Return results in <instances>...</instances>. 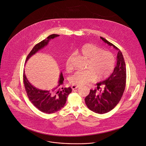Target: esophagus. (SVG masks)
Masks as SVG:
<instances>
[{
  "instance_id": "34e87169",
  "label": "esophagus",
  "mask_w": 146,
  "mask_h": 146,
  "mask_svg": "<svg viewBox=\"0 0 146 146\" xmlns=\"http://www.w3.org/2000/svg\"><path fill=\"white\" fill-rule=\"evenodd\" d=\"M79 88V86H78V85H72V89H73V90H74V89H77V88Z\"/></svg>"
}]
</instances>
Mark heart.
Listing matches in <instances>:
<instances>
[{"instance_id":"1","label":"heart","mask_w":146,"mask_h":146,"mask_svg":"<svg viewBox=\"0 0 146 146\" xmlns=\"http://www.w3.org/2000/svg\"><path fill=\"white\" fill-rule=\"evenodd\" d=\"M76 53L88 58L84 71H77L69 78L70 83L73 85H82L95 79L98 81L107 78L112 73L116 60L113 54L92 43H85L76 50ZM72 56L69 55L65 59V68L67 71L72 70Z\"/></svg>"}]
</instances>
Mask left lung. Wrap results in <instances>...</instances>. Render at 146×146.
Instances as JSON below:
<instances>
[{
	"label": "left lung",
	"mask_w": 146,
	"mask_h": 146,
	"mask_svg": "<svg viewBox=\"0 0 146 146\" xmlns=\"http://www.w3.org/2000/svg\"><path fill=\"white\" fill-rule=\"evenodd\" d=\"M100 38L108 45L119 50L117 64L112 74L105 81L97 84V89H90L85 99L88 108L95 113L103 114L113 110L119 103L123 94L126 83V68L122 53L119 48L105 38ZM104 89L102 90L100 86ZM100 90L99 93L97 91Z\"/></svg>",
	"instance_id": "left-lung-1"
}]
</instances>
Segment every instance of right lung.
Here are the masks:
<instances>
[{"mask_svg": "<svg viewBox=\"0 0 146 146\" xmlns=\"http://www.w3.org/2000/svg\"><path fill=\"white\" fill-rule=\"evenodd\" d=\"M58 36L59 35L57 34H52L47 39L35 44L27 56L26 62L39 50L46 46L51 39ZM23 77L25 88L29 100L38 110L45 113H53L63 108L66 103L68 95L72 90L70 87L62 88L61 86L64 80L62 73L60 74L57 86L48 90H40L33 86L27 80L25 72Z\"/></svg>", "mask_w": 146, "mask_h": 146, "instance_id": "add662e5", "label": "right lung"}]
</instances>
